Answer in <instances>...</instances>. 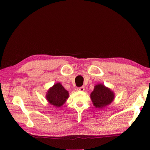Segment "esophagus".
I'll return each instance as SVG.
<instances>
[{
    "mask_svg": "<svg viewBox=\"0 0 150 150\" xmlns=\"http://www.w3.org/2000/svg\"><path fill=\"white\" fill-rule=\"evenodd\" d=\"M78 91H83L84 90V88L83 87V86H82V87H79V88H78Z\"/></svg>",
    "mask_w": 150,
    "mask_h": 150,
    "instance_id": "esophagus-1",
    "label": "esophagus"
}]
</instances>
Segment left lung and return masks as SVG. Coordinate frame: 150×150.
Masks as SVG:
<instances>
[{
    "instance_id": "1",
    "label": "left lung",
    "mask_w": 150,
    "mask_h": 150,
    "mask_svg": "<svg viewBox=\"0 0 150 150\" xmlns=\"http://www.w3.org/2000/svg\"><path fill=\"white\" fill-rule=\"evenodd\" d=\"M93 105L98 108H103L110 104L115 98L113 91L102 84L94 86L93 91L90 94Z\"/></svg>"
}]
</instances>
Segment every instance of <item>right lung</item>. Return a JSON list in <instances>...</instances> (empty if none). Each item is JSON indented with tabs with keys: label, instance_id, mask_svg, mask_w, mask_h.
<instances>
[{
	"label": "right lung",
	"instance_id": "add662e5",
	"mask_svg": "<svg viewBox=\"0 0 150 150\" xmlns=\"http://www.w3.org/2000/svg\"><path fill=\"white\" fill-rule=\"evenodd\" d=\"M69 98V93L60 83L54 84L46 94L47 101L56 108L62 106Z\"/></svg>",
	"mask_w": 150,
	"mask_h": 150
}]
</instances>
